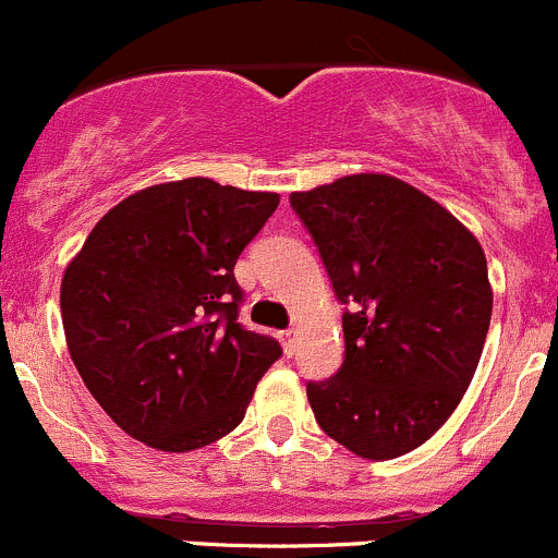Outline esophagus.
Returning <instances> with one entry per match:
<instances>
[{
  "instance_id": "esophagus-1",
  "label": "esophagus",
  "mask_w": 558,
  "mask_h": 558,
  "mask_svg": "<svg viewBox=\"0 0 558 558\" xmlns=\"http://www.w3.org/2000/svg\"><path fill=\"white\" fill-rule=\"evenodd\" d=\"M279 339H281V347H284V352L287 355H295V344H298V330H281L279 333Z\"/></svg>"
}]
</instances>
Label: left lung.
<instances>
[{
    "instance_id": "8db88e82",
    "label": "left lung",
    "mask_w": 558,
    "mask_h": 558,
    "mask_svg": "<svg viewBox=\"0 0 558 558\" xmlns=\"http://www.w3.org/2000/svg\"><path fill=\"white\" fill-rule=\"evenodd\" d=\"M290 206L344 303V357L308 379L319 428L363 459L421 448L459 407L490 325L477 239L393 175H344Z\"/></svg>"
}]
</instances>
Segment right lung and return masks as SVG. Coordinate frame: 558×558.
Listing matches in <instances>:
<instances>
[{"label":"right lung","instance_id":"add662e5","mask_svg":"<svg viewBox=\"0 0 558 558\" xmlns=\"http://www.w3.org/2000/svg\"><path fill=\"white\" fill-rule=\"evenodd\" d=\"M279 195L184 179L110 208L62 279L70 355L97 404L168 453L233 432L277 339L239 323L235 263Z\"/></svg>","mask_w":558,"mask_h":558}]
</instances>
